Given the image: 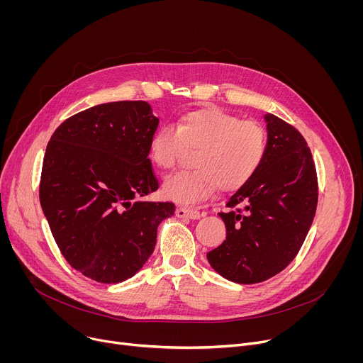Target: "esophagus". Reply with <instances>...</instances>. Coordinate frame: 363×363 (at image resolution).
I'll return each instance as SVG.
<instances>
[{
  "mask_svg": "<svg viewBox=\"0 0 363 363\" xmlns=\"http://www.w3.org/2000/svg\"><path fill=\"white\" fill-rule=\"evenodd\" d=\"M178 218H189V220H198L201 217L199 211L194 210V208H185V206H179L175 211Z\"/></svg>",
  "mask_w": 363,
  "mask_h": 363,
  "instance_id": "obj_1",
  "label": "esophagus"
}]
</instances>
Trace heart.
Here are the masks:
<instances>
[{
    "mask_svg": "<svg viewBox=\"0 0 363 363\" xmlns=\"http://www.w3.org/2000/svg\"><path fill=\"white\" fill-rule=\"evenodd\" d=\"M195 169L178 172L164 184L168 199L194 205L218 186L224 192L244 186L262 167L267 138L252 119H238L218 108L186 112L175 128L165 125L149 142V158L164 171L174 169L186 149L194 150Z\"/></svg>",
    "mask_w": 363,
    "mask_h": 363,
    "instance_id": "1",
    "label": "heart"
}]
</instances>
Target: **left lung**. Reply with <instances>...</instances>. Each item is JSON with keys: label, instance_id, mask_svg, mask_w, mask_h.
I'll return each instance as SVG.
<instances>
[{"label": "left lung", "instance_id": "1", "mask_svg": "<svg viewBox=\"0 0 363 363\" xmlns=\"http://www.w3.org/2000/svg\"><path fill=\"white\" fill-rule=\"evenodd\" d=\"M267 149L262 167L227 202V237L206 254L227 280L254 284L284 270L313 223L319 185L303 135L267 113Z\"/></svg>", "mask_w": 363, "mask_h": 363}]
</instances>
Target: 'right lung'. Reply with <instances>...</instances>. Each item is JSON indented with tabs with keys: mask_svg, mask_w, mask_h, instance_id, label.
<instances>
[{
	"mask_svg": "<svg viewBox=\"0 0 363 363\" xmlns=\"http://www.w3.org/2000/svg\"><path fill=\"white\" fill-rule=\"evenodd\" d=\"M158 123L143 100L103 103L66 119L47 145L43 213L67 263L99 283L135 276L175 213L172 202L139 199L160 186L147 158Z\"/></svg>",
	"mask_w": 363,
	"mask_h": 363,
	"instance_id": "1",
	"label": "right lung"
}]
</instances>
